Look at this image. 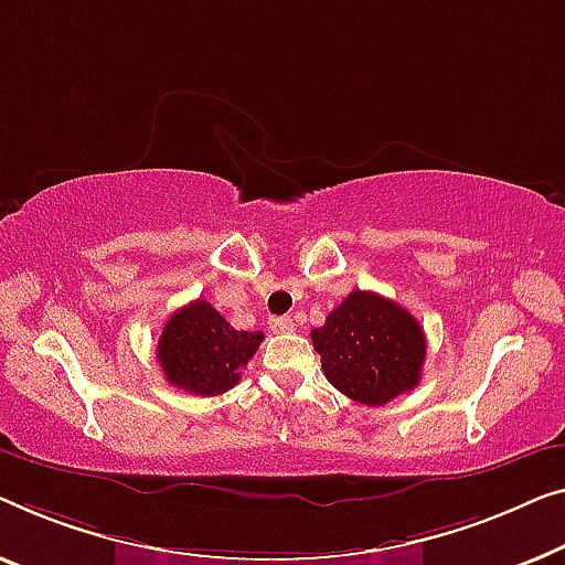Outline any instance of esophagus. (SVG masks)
I'll list each match as a JSON object with an SVG mask.
<instances>
[{"label": "esophagus", "mask_w": 565, "mask_h": 565, "mask_svg": "<svg viewBox=\"0 0 565 565\" xmlns=\"http://www.w3.org/2000/svg\"><path fill=\"white\" fill-rule=\"evenodd\" d=\"M271 330L274 332H291L294 330V322H291V317H271Z\"/></svg>", "instance_id": "1"}]
</instances>
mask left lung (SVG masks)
<instances>
[{
  "instance_id": "obj_1",
  "label": "left lung",
  "mask_w": 565,
  "mask_h": 565,
  "mask_svg": "<svg viewBox=\"0 0 565 565\" xmlns=\"http://www.w3.org/2000/svg\"><path fill=\"white\" fill-rule=\"evenodd\" d=\"M332 386L348 399L381 407L423 379L425 332L407 309L376 291L355 289L312 330Z\"/></svg>"
}]
</instances>
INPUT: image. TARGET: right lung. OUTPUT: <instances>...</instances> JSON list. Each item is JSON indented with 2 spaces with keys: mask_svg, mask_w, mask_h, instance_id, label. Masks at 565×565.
Here are the masks:
<instances>
[{
  "mask_svg": "<svg viewBox=\"0 0 565 565\" xmlns=\"http://www.w3.org/2000/svg\"><path fill=\"white\" fill-rule=\"evenodd\" d=\"M264 332L235 330L210 301L177 309L163 324L156 359L166 381L189 394L217 396L241 381Z\"/></svg>",
  "mask_w": 565,
  "mask_h": 565,
  "instance_id": "right-lung-1",
  "label": "right lung"
}]
</instances>
